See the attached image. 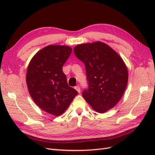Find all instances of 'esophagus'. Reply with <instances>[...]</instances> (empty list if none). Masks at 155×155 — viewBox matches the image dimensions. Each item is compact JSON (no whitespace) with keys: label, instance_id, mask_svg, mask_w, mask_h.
<instances>
[{"label":"esophagus","instance_id":"esophagus-1","mask_svg":"<svg viewBox=\"0 0 155 155\" xmlns=\"http://www.w3.org/2000/svg\"><path fill=\"white\" fill-rule=\"evenodd\" d=\"M74 88L76 89V90L78 91V93H79L81 92V90H80V87H79V86H76L74 87Z\"/></svg>","mask_w":155,"mask_h":155}]
</instances>
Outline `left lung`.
Here are the masks:
<instances>
[{
    "instance_id": "obj_1",
    "label": "left lung",
    "mask_w": 155,
    "mask_h": 155,
    "mask_svg": "<svg viewBox=\"0 0 155 155\" xmlns=\"http://www.w3.org/2000/svg\"><path fill=\"white\" fill-rule=\"evenodd\" d=\"M74 51L85 66L88 88L83 92L84 99L100 113L114 107L128 82V70L122 58L101 41L78 45Z\"/></svg>"
}]
</instances>
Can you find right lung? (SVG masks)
Returning <instances> with one entry per match:
<instances>
[{"instance_id": "right-lung-1", "label": "right lung", "mask_w": 155, "mask_h": 155, "mask_svg": "<svg viewBox=\"0 0 155 155\" xmlns=\"http://www.w3.org/2000/svg\"><path fill=\"white\" fill-rule=\"evenodd\" d=\"M72 51L68 46H47L35 54L27 68L26 84L33 100L55 116L67 109L78 93L68 85L62 70Z\"/></svg>"}]
</instances>
